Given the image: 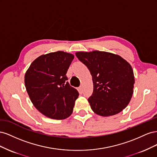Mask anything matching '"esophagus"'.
<instances>
[{
	"label": "esophagus",
	"instance_id": "1",
	"mask_svg": "<svg viewBox=\"0 0 157 157\" xmlns=\"http://www.w3.org/2000/svg\"><path fill=\"white\" fill-rule=\"evenodd\" d=\"M78 89V91H79V92H80V93H82V92H83V88H82V86H79Z\"/></svg>",
	"mask_w": 157,
	"mask_h": 157
}]
</instances>
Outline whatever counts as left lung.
I'll return each instance as SVG.
<instances>
[{"instance_id": "left-lung-1", "label": "left lung", "mask_w": 157, "mask_h": 157, "mask_svg": "<svg viewBox=\"0 0 157 157\" xmlns=\"http://www.w3.org/2000/svg\"><path fill=\"white\" fill-rule=\"evenodd\" d=\"M78 59L92 77L94 90L88 101L97 115L109 117L121 112L130 103L135 83L130 63L106 52H78Z\"/></svg>"}]
</instances>
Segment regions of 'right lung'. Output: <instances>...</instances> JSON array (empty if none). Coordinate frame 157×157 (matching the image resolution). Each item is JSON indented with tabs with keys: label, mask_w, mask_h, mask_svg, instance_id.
<instances>
[{
	"label": "right lung",
	"mask_w": 157,
	"mask_h": 157,
	"mask_svg": "<svg viewBox=\"0 0 157 157\" xmlns=\"http://www.w3.org/2000/svg\"><path fill=\"white\" fill-rule=\"evenodd\" d=\"M73 59V54L63 51L51 52L33 61L25 73V88L33 105L52 119L69 117L78 97L66 76Z\"/></svg>",
	"instance_id": "right-lung-1"
}]
</instances>
